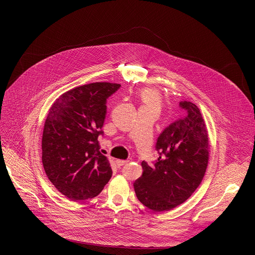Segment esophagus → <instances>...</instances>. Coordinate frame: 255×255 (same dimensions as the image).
I'll use <instances>...</instances> for the list:
<instances>
[{
  "instance_id": "1",
  "label": "esophagus",
  "mask_w": 255,
  "mask_h": 255,
  "mask_svg": "<svg viewBox=\"0 0 255 255\" xmlns=\"http://www.w3.org/2000/svg\"><path fill=\"white\" fill-rule=\"evenodd\" d=\"M116 163H117L118 167H121V166H123L124 164L128 163V160H121V159H118L117 161H116Z\"/></svg>"
}]
</instances>
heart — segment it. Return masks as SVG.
<instances>
[{
	"label": "heart",
	"instance_id": "1",
	"mask_svg": "<svg viewBox=\"0 0 255 255\" xmlns=\"http://www.w3.org/2000/svg\"><path fill=\"white\" fill-rule=\"evenodd\" d=\"M140 98L144 105H151L159 107L160 105V97L159 94L151 89H144L140 93Z\"/></svg>",
	"mask_w": 255,
	"mask_h": 255
}]
</instances>
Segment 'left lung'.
Returning a JSON list of instances; mask_svg holds the SVG:
<instances>
[{"label":"left lung","mask_w":255,"mask_h":255,"mask_svg":"<svg viewBox=\"0 0 255 255\" xmlns=\"http://www.w3.org/2000/svg\"><path fill=\"white\" fill-rule=\"evenodd\" d=\"M179 106L186 116L160 133L153 164L142 161V175L133 184L139 202L156 212L168 211L188 199L203 181L209 160L207 127L198 107L190 101Z\"/></svg>","instance_id":"1"}]
</instances>
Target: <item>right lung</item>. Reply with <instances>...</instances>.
I'll use <instances>...</instances> for the list:
<instances>
[{
    "instance_id": "obj_1",
    "label": "right lung",
    "mask_w": 255,
    "mask_h": 255,
    "mask_svg": "<svg viewBox=\"0 0 255 255\" xmlns=\"http://www.w3.org/2000/svg\"><path fill=\"white\" fill-rule=\"evenodd\" d=\"M121 85L93 83L61 95L50 107L42 136V163L52 185L71 200L98 195L112 178L99 135L106 102Z\"/></svg>"
}]
</instances>
